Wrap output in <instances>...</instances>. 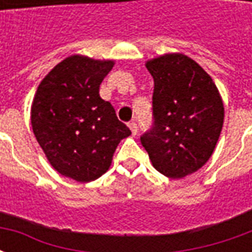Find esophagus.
<instances>
[{
    "instance_id": "1",
    "label": "esophagus",
    "mask_w": 252,
    "mask_h": 252,
    "mask_svg": "<svg viewBox=\"0 0 252 252\" xmlns=\"http://www.w3.org/2000/svg\"><path fill=\"white\" fill-rule=\"evenodd\" d=\"M128 126H129V129H131L132 135L135 136V135L137 133V124H136V123H135V121H132V123H129V124H128Z\"/></svg>"
}]
</instances>
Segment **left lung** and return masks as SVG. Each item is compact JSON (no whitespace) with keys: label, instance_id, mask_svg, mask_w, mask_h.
Segmentation results:
<instances>
[{"label":"left lung","instance_id":"1","mask_svg":"<svg viewBox=\"0 0 252 252\" xmlns=\"http://www.w3.org/2000/svg\"><path fill=\"white\" fill-rule=\"evenodd\" d=\"M154 78V126L143 147L160 174L181 180L209 160L224 123V104L211 75L180 52L146 62Z\"/></svg>","mask_w":252,"mask_h":252}]
</instances>
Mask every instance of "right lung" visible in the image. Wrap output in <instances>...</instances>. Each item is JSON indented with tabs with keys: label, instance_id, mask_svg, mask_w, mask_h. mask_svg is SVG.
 Segmentation results:
<instances>
[{
	"label": "right lung",
	"instance_id": "right-lung-1",
	"mask_svg": "<svg viewBox=\"0 0 252 252\" xmlns=\"http://www.w3.org/2000/svg\"><path fill=\"white\" fill-rule=\"evenodd\" d=\"M115 66L110 59L71 55L37 86L31 124L39 146L59 174L90 182L109 170L119 143L131 135L99 85Z\"/></svg>",
	"mask_w": 252,
	"mask_h": 252
}]
</instances>
